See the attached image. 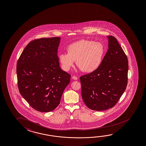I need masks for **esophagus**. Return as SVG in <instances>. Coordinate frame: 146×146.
Here are the masks:
<instances>
[{"label": "esophagus", "mask_w": 146, "mask_h": 146, "mask_svg": "<svg viewBox=\"0 0 146 146\" xmlns=\"http://www.w3.org/2000/svg\"><path fill=\"white\" fill-rule=\"evenodd\" d=\"M72 79H74V80H77V77L76 76H73L72 77Z\"/></svg>", "instance_id": "obj_1"}]
</instances>
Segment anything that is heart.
I'll list each match as a JSON object with an SVG mask.
<instances>
[{
  "label": "heart",
  "mask_w": 146,
  "mask_h": 146,
  "mask_svg": "<svg viewBox=\"0 0 146 146\" xmlns=\"http://www.w3.org/2000/svg\"><path fill=\"white\" fill-rule=\"evenodd\" d=\"M68 53H62L59 58L64 69L68 71L77 66L83 72L91 73L100 66L105 54V47L102 43L82 40L72 43L67 48Z\"/></svg>",
  "instance_id": "b5f03b06"
}]
</instances>
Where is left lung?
I'll use <instances>...</instances> for the list:
<instances>
[{
  "label": "left lung",
  "mask_w": 146,
  "mask_h": 146,
  "mask_svg": "<svg viewBox=\"0 0 146 146\" xmlns=\"http://www.w3.org/2000/svg\"><path fill=\"white\" fill-rule=\"evenodd\" d=\"M108 49L100 66L80 77L81 96L88 108L96 111L113 108L126 88L128 60L117 38L108 36Z\"/></svg>",
  "instance_id": "obj_1"
}]
</instances>
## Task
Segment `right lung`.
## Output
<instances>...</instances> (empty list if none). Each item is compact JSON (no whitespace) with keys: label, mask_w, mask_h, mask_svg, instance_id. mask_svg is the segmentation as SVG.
<instances>
[{"label":"right lung","mask_w":146,"mask_h":146,"mask_svg":"<svg viewBox=\"0 0 146 146\" xmlns=\"http://www.w3.org/2000/svg\"><path fill=\"white\" fill-rule=\"evenodd\" d=\"M60 37L31 41L17 64L20 93L31 108L49 112L57 108L71 75L60 67L58 56Z\"/></svg>","instance_id":"add662e5"}]
</instances>
